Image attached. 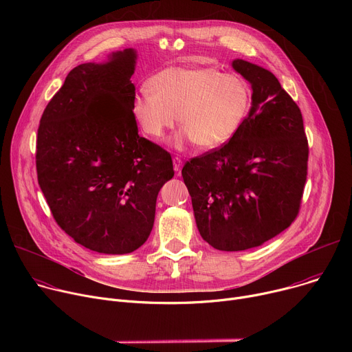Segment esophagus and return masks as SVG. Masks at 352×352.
Listing matches in <instances>:
<instances>
[{
  "mask_svg": "<svg viewBox=\"0 0 352 352\" xmlns=\"http://www.w3.org/2000/svg\"><path fill=\"white\" fill-rule=\"evenodd\" d=\"M173 164H174V171L177 175L181 174V168H182V160L179 157H174L173 159Z\"/></svg>",
  "mask_w": 352,
  "mask_h": 352,
  "instance_id": "obj_1",
  "label": "esophagus"
}]
</instances>
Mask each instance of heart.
Masks as SVG:
<instances>
[{"label": "heart", "instance_id": "1", "mask_svg": "<svg viewBox=\"0 0 352 352\" xmlns=\"http://www.w3.org/2000/svg\"><path fill=\"white\" fill-rule=\"evenodd\" d=\"M250 103V86L239 75L214 67H171L135 94L132 114L153 139L163 138L178 117L182 131L174 139L177 147L195 142L202 148H214L238 132Z\"/></svg>", "mask_w": 352, "mask_h": 352}]
</instances>
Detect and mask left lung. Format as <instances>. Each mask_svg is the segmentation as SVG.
Instances as JSON below:
<instances>
[{"instance_id": "1", "label": "left lung", "mask_w": 352, "mask_h": 352, "mask_svg": "<svg viewBox=\"0 0 352 352\" xmlns=\"http://www.w3.org/2000/svg\"><path fill=\"white\" fill-rule=\"evenodd\" d=\"M232 68L252 85V107L227 143L182 168L200 235L227 252L256 248L291 226L309 155L302 114L278 79L243 60Z\"/></svg>"}]
</instances>
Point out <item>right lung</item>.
<instances>
[{"label":"right lung","mask_w":352,"mask_h":352,"mask_svg":"<svg viewBox=\"0 0 352 352\" xmlns=\"http://www.w3.org/2000/svg\"><path fill=\"white\" fill-rule=\"evenodd\" d=\"M135 63L136 52L125 48L104 64L75 67L37 131V179L50 210L98 254H131L146 242L159 190L174 177L167 150L138 133Z\"/></svg>","instance_id":"obj_1"}]
</instances>
